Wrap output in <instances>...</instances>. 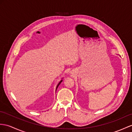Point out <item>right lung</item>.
Segmentation results:
<instances>
[{"label": "right lung", "instance_id": "obj_1", "mask_svg": "<svg viewBox=\"0 0 132 132\" xmlns=\"http://www.w3.org/2000/svg\"><path fill=\"white\" fill-rule=\"evenodd\" d=\"M63 81V80H61V81L59 82V83L58 84H57V86H56V89H57V87H58V86H59V85L61 83V82H62Z\"/></svg>", "mask_w": 132, "mask_h": 132}]
</instances>
